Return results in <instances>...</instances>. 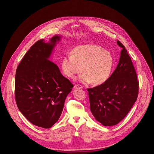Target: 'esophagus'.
Listing matches in <instances>:
<instances>
[{
  "label": "esophagus",
  "mask_w": 154,
  "mask_h": 154,
  "mask_svg": "<svg viewBox=\"0 0 154 154\" xmlns=\"http://www.w3.org/2000/svg\"><path fill=\"white\" fill-rule=\"evenodd\" d=\"M75 88H83V86L81 85H79V84H76V85H75V86H74Z\"/></svg>",
  "instance_id": "esophagus-1"
}]
</instances>
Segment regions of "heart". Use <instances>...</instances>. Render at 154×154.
Instances as JSON below:
<instances>
[{"label": "heart", "instance_id": "heart-1", "mask_svg": "<svg viewBox=\"0 0 154 154\" xmlns=\"http://www.w3.org/2000/svg\"><path fill=\"white\" fill-rule=\"evenodd\" d=\"M115 63L113 54L103 48L85 45L76 46L72 49V54L66 56L62 61L61 68L68 78L73 79L83 71L85 72L79 77L80 81L100 85L111 76Z\"/></svg>", "mask_w": 154, "mask_h": 154}]
</instances>
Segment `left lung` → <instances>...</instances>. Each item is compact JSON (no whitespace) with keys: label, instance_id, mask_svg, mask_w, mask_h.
Listing matches in <instances>:
<instances>
[{"label":"left lung","instance_id":"8db88e82","mask_svg":"<svg viewBox=\"0 0 154 154\" xmlns=\"http://www.w3.org/2000/svg\"><path fill=\"white\" fill-rule=\"evenodd\" d=\"M119 63L103 84L88 88L90 109L95 119L104 126H113L122 121L136 101L138 82L132 61L122 44Z\"/></svg>","mask_w":154,"mask_h":154}]
</instances>
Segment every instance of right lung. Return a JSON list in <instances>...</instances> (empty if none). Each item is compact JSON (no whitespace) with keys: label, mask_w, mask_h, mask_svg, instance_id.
Returning <instances> with one entry per match:
<instances>
[{"label":"right lung","mask_w":154,"mask_h":154,"mask_svg":"<svg viewBox=\"0 0 154 154\" xmlns=\"http://www.w3.org/2000/svg\"><path fill=\"white\" fill-rule=\"evenodd\" d=\"M61 38L56 35L48 42L38 41L26 53L16 72L19 109L33 125L45 128H51L60 119L66 98L73 87L57 66L49 60Z\"/></svg>","instance_id":"obj_1"}]
</instances>
